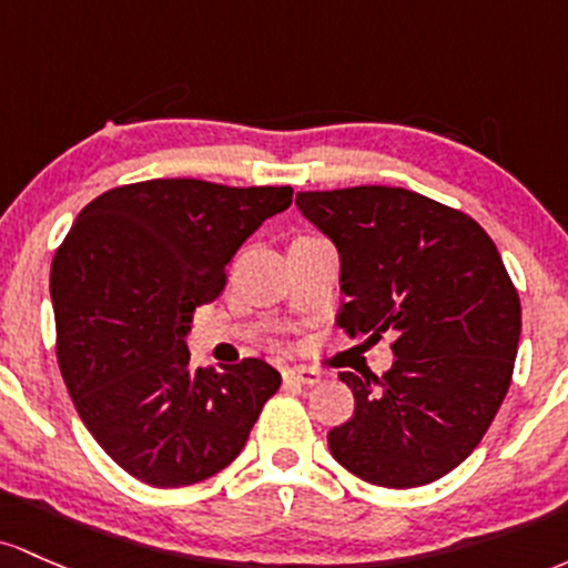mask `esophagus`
I'll return each mask as SVG.
<instances>
[{"label":"esophagus","mask_w":568,"mask_h":568,"mask_svg":"<svg viewBox=\"0 0 568 568\" xmlns=\"http://www.w3.org/2000/svg\"><path fill=\"white\" fill-rule=\"evenodd\" d=\"M284 375L290 381H297V384H303V386H316L318 381H322V373L314 367H290Z\"/></svg>","instance_id":"obj_1"}]
</instances>
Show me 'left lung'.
<instances>
[{"label":"left lung","mask_w":568,"mask_h":568,"mask_svg":"<svg viewBox=\"0 0 568 568\" xmlns=\"http://www.w3.org/2000/svg\"><path fill=\"white\" fill-rule=\"evenodd\" d=\"M297 209L341 254L348 297L337 327L394 337L384 375L341 373L354 416L329 429V454L384 488H416L456 469L505 403L520 301L480 225L405 187L362 184L297 193Z\"/></svg>","instance_id":"left-lung-1"}]
</instances>
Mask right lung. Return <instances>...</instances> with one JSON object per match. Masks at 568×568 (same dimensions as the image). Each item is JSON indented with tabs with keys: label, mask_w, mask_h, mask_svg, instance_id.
<instances>
[{
	"label": "right lung",
	"mask_w": 568,
	"mask_h": 568,
	"mask_svg": "<svg viewBox=\"0 0 568 568\" xmlns=\"http://www.w3.org/2000/svg\"><path fill=\"white\" fill-rule=\"evenodd\" d=\"M292 187L150 180L106 190L74 220L50 267L55 354L95 443L155 488L206 480L244 450L282 386L263 359L190 369L193 311Z\"/></svg>",
	"instance_id": "obj_1"
}]
</instances>
